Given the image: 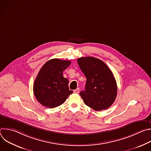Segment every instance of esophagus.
I'll use <instances>...</instances> for the list:
<instances>
[{"mask_svg":"<svg viewBox=\"0 0 151 151\" xmlns=\"http://www.w3.org/2000/svg\"><path fill=\"white\" fill-rule=\"evenodd\" d=\"M73 92H74V93H76V94H78V93H79V88H78L77 89L73 91Z\"/></svg>","mask_w":151,"mask_h":151,"instance_id":"1","label":"esophagus"}]
</instances>
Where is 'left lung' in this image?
I'll list each match as a JSON object with an SVG mask.
<instances>
[{
  "instance_id": "left-lung-1",
  "label": "left lung",
  "mask_w": 151,
  "mask_h": 151,
  "mask_svg": "<svg viewBox=\"0 0 151 151\" xmlns=\"http://www.w3.org/2000/svg\"><path fill=\"white\" fill-rule=\"evenodd\" d=\"M77 61L87 78L85 90L80 92L84 103L96 111L108 109L117 94L113 73L103 61L93 57H81Z\"/></svg>"
}]
</instances>
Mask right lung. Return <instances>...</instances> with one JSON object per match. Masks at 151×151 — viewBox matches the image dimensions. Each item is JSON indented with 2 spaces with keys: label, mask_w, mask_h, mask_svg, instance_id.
Returning <instances> with one entry per match:
<instances>
[{
  "label": "right lung",
  "mask_w": 151,
  "mask_h": 151,
  "mask_svg": "<svg viewBox=\"0 0 151 151\" xmlns=\"http://www.w3.org/2000/svg\"><path fill=\"white\" fill-rule=\"evenodd\" d=\"M70 63L69 60L54 58L42 67L33 84L34 94L42 105L54 108L62 104L73 93L69 88V80L63 75Z\"/></svg>",
  "instance_id": "obj_1"
}]
</instances>
